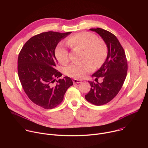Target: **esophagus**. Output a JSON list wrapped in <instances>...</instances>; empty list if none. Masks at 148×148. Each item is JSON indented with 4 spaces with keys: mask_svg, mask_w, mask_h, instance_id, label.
Masks as SVG:
<instances>
[{
    "mask_svg": "<svg viewBox=\"0 0 148 148\" xmlns=\"http://www.w3.org/2000/svg\"><path fill=\"white\" fill-rule=\"evenodd\" d=\"M73 82L74 84H78V83H81V80H79V79H73Z\"/></svg>",
    "mask_w": 148,
    "mask_h": 148,
    "instance_id": "34e87169",
    "label": "esophagus"
}]
</instances>
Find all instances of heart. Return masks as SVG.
I'll list each match as a JSON object with an SVG mask.
<instances>
[{"instance_id": "b5f03b06", "label": "heart", "mask_w": 148, "mask_h": 148, "mask_svg": "<svg viewBox=\"0 0 148 148\" xmlns=\"http://www.w3.org/2000/svg\"><path fill=\"white\" fill-rule=\"evenodd\" d=\"M67 44L73 49L84 50L85 60H91L99 66L105 61L108 55V47L105 42L98 38L97 36L90 32H81L71 36L67 40ZM55 56L61 64H66L69 60V53L61 44L55 49ZM94 69L91 61L84 64L73 63L66 69V74L75 78H82Z\"/></svg>"}]
</instances>
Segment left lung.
<instances>
[{
    "label": "left lung",
    "instance_id": "1",
    "mask_svg": "<svg viewBox=\"0 0 148 148\" xmlns=\"http://www.w3.org/2000/svg\"><path fill=\"white\" fill-rule=\"evenodd\" d=\"M90 30L98 34L108 47L106 60L92 77H102L101 83L88 81L91 90L85 98L95 105H102L111 101L119 92L126 77L128 64L125 53L116 37L108 31L100 28ZM98 79L95 78V81Z\"/></svg>",
    "mask_w": 148,
    "mask_h": 148
}]
</instances>
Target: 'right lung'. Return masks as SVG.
I'll return each mask as SVG.
<instances>
[{"mask_svg":"<svg viewBox=\"0 0 148 148\" xmlns=\"http://www.w3.org/2000/svg\"><path fill=\"white\" fill-rule=\"evenodd\" d=\"M71 33L48 32L36 35L26 42L18 54L17 71L22 87L29 99L43 108L56 107L73 85L69 77L57 81L62 74L54 69L57 63L55 49ZM55 80L56 85L53 84Z\"/></svg>","mask_w":148,"mask_h":148,"instance_id":"obj_1","label":"right lung"}]
</instances>
